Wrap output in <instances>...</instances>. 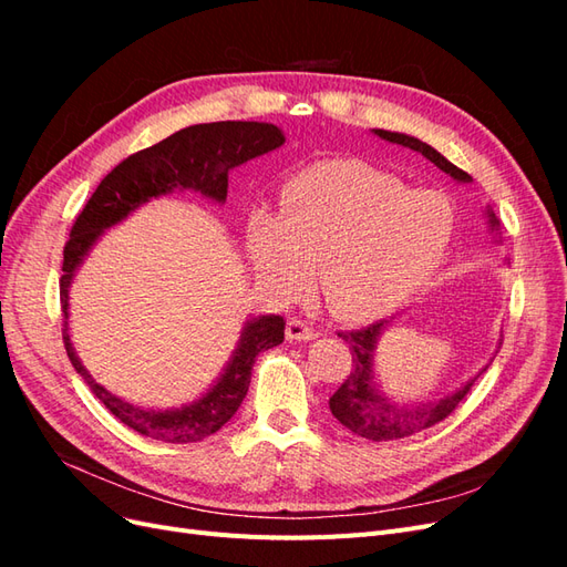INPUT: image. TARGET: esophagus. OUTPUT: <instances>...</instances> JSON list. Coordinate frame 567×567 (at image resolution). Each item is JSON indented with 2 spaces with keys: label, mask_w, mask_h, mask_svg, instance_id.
<instances>
[{
  "label": "esophagus",
  "mask_w": 567,
  "mask_h": 567,
  "mask_svg": "<svg viewBox=\"0 0 567 567\" xmlns=\"http://www.w3.org/2000/svg\"><path fill=\"white\" fill-rule=\"evenodd\" d=\"M286 338L290 342H305V340H312L315 338V329L307 321L302 319H290L286 323Z\"/></svg>",
  "instance_id": "obj_1"
}]
</instances>
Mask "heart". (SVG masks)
I'll return each mask as SVG.
<instances>
[{"label": "heart", "instance_id": "obj_1", "mask_svg": "<svg viewBox=\"0 0 567 567\" xmlns=\"http://www.w3.org/2000/svg\"><path fill=\"white\" fill-rule=\"evenodd\" d=\"M452 229L444 196L406 192L400 179L359 163H323L284 186L279 213L248 215L244 248L271 296H300L307 267H315L323 305L340 319L367 321L440 262Z\"/></svg>", "mask_w": 567, "mask_h": 567}]
</instances>
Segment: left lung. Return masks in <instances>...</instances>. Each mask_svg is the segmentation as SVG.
Masks as SVG:
<instances>
[{
	"instance_id": "8db88e82",
	"label": "left lung",
	"mask_w": 567,
	"mask_h": 567,
	"mask_svg": "<svg viewBox=\"0 0 567 567\" xmlns=\"http://www.w3.org/2000/svg\"><path fill=\"white\" fill-rule=\"evenodd\" d=\"M375 136L390 142V144H400L404 148H411L421 153L425 161H431L435 167H440L444 175H450L458 184H471L473 177L468 173H463L454 163L442 156L440 151L433 146H427L425 142L416 140V136H409L402 132H388V130H371ZM487 217V227L494 234V238H499V219H496L494 210L487 205L485 210ZM392 319L375 321L367 329H359L352 333H338L342 340H348L352 346V371L329 400L331 414L352 431L359 437H367L373 442H388V440H400L416 435L425 427H433L435 423L447 419L452 411L458 406V402L466 398L473 383L480 379V373L487 371L489 364L480 369L473 379L466 383H461L454 392L442 394L437 400H421V402H398L388 398L383 392L379 379H375V350H379V342L385 336L388 326Z\"/></svg>"
}]
</instances>
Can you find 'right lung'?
I'll list each match as a JSON object with an SVG mask.
<instances>
[{"mask_svg":"<svg viewBox=\"0 0 567 567\" xmlns=\"http://www.w3.org/2000/svg\"><path fill=\"white\" fill-rule=\"evenodd\" d=\"M286 136L279 127L267 123H205L184 127L167 140L153 144L101 179L96 192L84 205L71 229V238L63 248V277H61V307H63V342L75 371L96 394L99 402L115 419L130 425L132 431L151 440L186 444L200 442L217 433L241 406L255 357L262 350L277 348L284 342V317L257 315L250 317L236 348L221 373L194 402L169 409H146L117 398L111 390L94 381V375L84 369L68 333V317H71V286L78 269L87 260L92 248L101 241L111 227L127 219L151 198L169 196L175 192H196L203 198L225 203L227 179L234 167L284 146Z\"/></svg>","mask_w":567,"mask_h":567,"instance_id":"right-lung-1","label":"right lung"}]
</instances>
